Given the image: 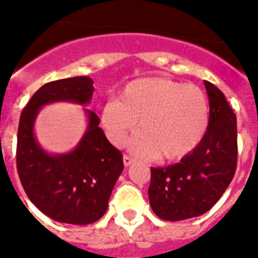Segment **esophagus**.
Wrapping results in <instances>:
<instances>
[{"instance_id":"esophagus-1","label":"esophagus","mask_w":258,"mask_h":258,"mask_svg":"<svg viewBox=\"0 0 258 258\" xmlns=\"http://www.w3.org/2000/svg\"><path fill=\"white\" fill-rule=\"evenodd\" d=\"M123 163H124V166L133 165L134 159L131 157H130V155H124V157H123Z\"/></svg>"}]
</instances>
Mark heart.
I'll return each mask as SVG.
<instances>
[{"label":"heart","mask_w":258,"mask_h":258,"mask_svg":"<svg viewBox=\"0 0 258 258\" xmlns=\"http://www.w3.org/2000/svg\"><path fill=\"white\" fill-rule=\"evenodd\" d=\"M138 120L130 149L141 157L176 161L204 139L209 125V103L197 86L166 78H143L128 83L120 100L111 99L101 111L109 141L121 145Z\"/></svg>","instance_id":"b5f03b06"}]
</instances>
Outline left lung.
<instances>
[{"label": "left lung", "instance_id": "1", "mask_svg": "<svg viewBox=\"0 0 258 258\" xmlns=\"http://www.w3.org/2000/svg\"><path fill=\"white\" fill-rule=\"evenodd\" d=\"M205 88L210 116L204 139L179 163L151 167L150 205L162 220H187L210 210L236 172L237 117L214 84L205 82Z\"/></svg>", "mask_w": 258, "mask_h": 258}]
</instances>
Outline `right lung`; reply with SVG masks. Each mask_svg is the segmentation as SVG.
Wrapping results in <instances>:
<instances>
[{
	"mask_svg": "<svg viewBox=\"0 0 258 258\" xmlns=\"http://www.w3.org/2000/svg\"><path fill=\"white\" fill-rule=\"evenodd\" d=\"M93 89L88 76L46 83L20 117L16 161L22 187L38 210L57 222L88 225L100 220L124 167L123 155L105 138L99 116L91 109H84L88 125L70 153H46L34 137V121L42 105L56 101L86 105Z\"/></svg>",
	"mask_w": 258,
	"mask_h": 258,
	"instance_id": "obj_1",
	"label": "right lung"
}]
</instances>
